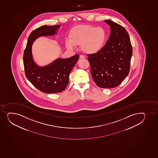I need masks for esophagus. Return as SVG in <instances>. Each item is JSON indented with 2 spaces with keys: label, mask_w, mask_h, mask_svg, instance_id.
Listing matches in <instances>:
<instances>
[{
  "label": "esophagus",
  "mask_w": 158,
  "mask_h": 158,
  "mask_svg": "<svg viewBox=\"0 0 158 158\" xmlns=\"http://www.w3.org/2000/svg\"><path fill=\"white\" fill-rule=\"evenodd\" d=\"M85 56H84L83 55H80V59H85Z\"/></svg>",
  "instance_id": "1"
}]
</instances>
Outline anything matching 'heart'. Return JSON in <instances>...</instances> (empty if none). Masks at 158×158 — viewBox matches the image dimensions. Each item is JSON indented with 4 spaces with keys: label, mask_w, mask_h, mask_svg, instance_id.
Returning <instances> with one entry per match:
<instances>
[{
    "label": "heart",
    "mask_w": 158,
    "mask_h": 158,
    "mask_svg": "<svg viewBox=\"0 0 158 158\" xmlns=\"http://www.w3.org/2000/svg\"><path fill=\"white\" fill-rule=\"evenodd\" d=\"M70 40H67V48L72 49L81 45L83 52L88 54L98 53L105 45L106 34L104 28L89 25H78L72 28Z\"/></svg>",
    "instance_id": "heart-1"
}]
</instances>
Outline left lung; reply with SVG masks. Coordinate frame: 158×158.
<instances>
[{
  "label": "left lung",
  "mask_w": 158,
  "mask_h": 158,
  "mask_svg": "<svg viewBox=\"0 0 158 158\" xmlns=\"http://www.w3.org/2000/svg\"><path fill=\"white\" fill-rule=\"evenodd\" d=\"M104 22L110 26V37L99 52L88 55V60L96 85L101 88H112L120 85L128 75L133 50L124 27L111 20Z\"/></svg>",
  "instance_id": "1"
}]
</instances>
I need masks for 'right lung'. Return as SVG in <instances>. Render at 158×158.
Wrapping results in <instances>:
<instances>
[{"label":"right lung","mask_w":158,"mask_h":158,"mask_svg":"<svg viewBox=\"0 0 158 158\" xmlns=\"http://www.w3.org/2000/svg\"><path fill=\"white\" fill-rule=\"evenodd\" d=\"M61 25H43L34 30L28 37L23 55V63L26 77L32 84L45 93H60L69 83L70 72L80 56L76 55L69 58L56 59L45 66H40L34 60L32 45L41 36L57 35Z\"/></svg>","instance_id":"add662e5"}]
</instances>
